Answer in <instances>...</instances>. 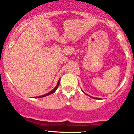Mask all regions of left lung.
<instances>
[{
	"label": "left lung",
	"instance_id": "8db88e82",
	"mask_svg": "<svg viewBox=\"0 0 134 134\" xmlns=\"http://www.w3.org/2000/svg\"><path fill=\"white\" fill-rule=\"evenodd\" d=\"M82 92H83V91H82ZM93 99H99V98H94V97H93Z\"/></svg>",
	"mask_w": 134,
	"mask_h": 134
}]
</instances>
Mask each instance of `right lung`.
Segmentation results:
<instances>
[{"label": "right lung", "mask_w": 134, "mask_h": 134, "mask_svg": "<svg viewBox=\"0 0 134 134\" xmlns=\"http://www.w3.org/2000/svg\"><path fill=\"white\" fill-rule=\"evenodd\" d=\"M60 79H59L58 82V84H57V85H56V86H55V88H54V89L52 90V91H51L50 92H49V93H47V94H44V95H42V96H39V97H35V98H41V97H46V96L49 95V94H53V93H55V91H56V90H57V88H58V86H59V84H60Z\"/></svg>", "instance_id": "obj_1"}]
</instances>
